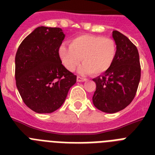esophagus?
<instances>
[{
	"label": "esophagus",
	"mask_w": 155,
	"mask_h": 155,
	"mask_svg": "<svg viewBox=\"0 0 155 155\" xmlns=\"http://www.w3.org/2000/svg\"><path fill=\"white\" fill-rule=\"evenodd\" d=\"M87 79H85V78H83L81 76H77V81L78 82H84L86 81Z\"/></svg>",
	"instance_id": "esophagus-1"
}]
</instances>
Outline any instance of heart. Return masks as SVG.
Returning <instances> with one entry per match:
<instances>
[{
  "label": "heart",
  "instance_id": "obj_1",
  "mask_svg": "<svg viewBox=\"0 0 155 155\" xmlns=\"http://www.w3.org/2000/svg\"><path fill=\"white\" fill-rule=\"evenodd\" d=\"M117 55V44L110 38L92 35H83L73 38L70 47L62 45L58 56L62 63L70 71L75 70L80 60L84 63L79 68V73L100 75L113 65Z\"/></svg>",
  "mask_w": 155,
  "mask_h": 155
}]
</instances>
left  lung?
I'll use <instances>...</instances> for the list:
<instances>
[{"mask_svg":"<svg viewBox=\"0 0 155 155\" xmlns=\"http://www.w3.org/2000/svg\"><path fill=\"white\" fill-rule=\"evenodd\" d=\"M113 38L117 44L115 60L103 75L92 80L97 84L93 104L107 113L119 112L132 102L141 78L137 47L117 30L113 31Z\"/></svg>","mask_w":155,"mask_h":155,"instance_id":"obj_1","label":"left lung"}]
</instances>
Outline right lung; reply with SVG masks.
<instances>
[{
	"instance_id": "add662e5",
	"label": "right lung",
	"mask_w": 155,
	"mask_h": 155,
	"mask_svg": "<svg viewBox=\"0 0 155 155\" xmlns=\"http://www.w3.org/2000/svg\"><path fill=\"white\" fill-rule=\"evenodd\" d=\"M65 35L60 28L39 26L18 47L15 57L18 90L28 108L51 113L65 101L76 75L62 64L58 48Z\"/></svg>"
}]
</instances>
